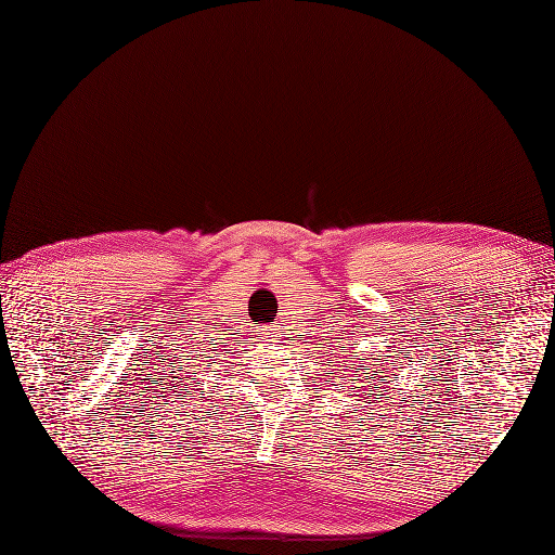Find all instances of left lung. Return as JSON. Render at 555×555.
<instances>
[{"mask_svg": "<svg viewBox=\"0 0 555 555\" xmlns=\"http://www.w3.org/2000/svg\"><path fill=\"white\" fill-rule=\"evenodd\" d=\"M377 373H385V371H383V369H375V371H371V375H369V373L364 375V380H371V377H375V380H377ZM356 375H358V373H356ZM358 377H360V375H358ZM385 377H389V375H385ZM373 389L377 391V389H380V387L373 385Z\"/></svg>", "mask_w": 555, "mask_h": 555, "instance_id": "8db88e82", "label": "left lung"}]
</instances>
